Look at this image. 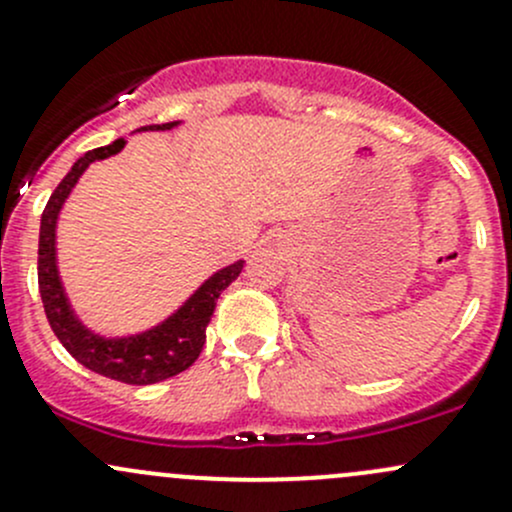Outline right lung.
I'll list each match as a JSON object with an SVG mask.
<instances>
[{"mask_svg": "<svg viewBox=\"0 0 512 512\" xmlns=\"http://www.w3.org/2000/svg\"><path fill=\"white\" fill-rule=\"evenodd\" d=\"M175 126H178V121L143 126L138 131H170ZM123 146H126V141L118 138L108 146L84 153L51 193L49 203L41 213L39 227V292L46 319H49L56 339L64 344L66 352L79 364L113 381L146 386L180 374L198 359L205 344V327L210 324L218 297L223 294V289L230 287V282L240 277L245 260L232 262V265L215 272L213 277H208L185 299L178 312H173L165 322L148 329V332L108 339L84 327V322L71 309L64 285H61L59 267H56V220H59L61 208L84 175V170L96 160L116 156L118 151H123Z\"/></svg>", "mask_w": 512, "mask_h": 512, "instance_id": "right-lung-1", "label": "right lung"}]
</instances>
